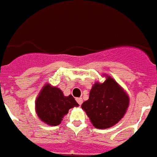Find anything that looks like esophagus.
Masks as SVG:
<instances>
[{"instance_id":"1","label":"esophagus","mask_w":157,"mask_h":157,"mask_svg":"<svg viewBox=\"0 0 157 157\" xmlns=\"http://www.w3.org/2000/svg\"><path fill=\"white\" fill-rule=\"evenodd\" d=\"M76 100H77V102H78V105H82V98H77V99H76Z\"/></svg>"}]
</instances>
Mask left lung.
<instances>
[{
  "mask_svg": "<svg viewBox=\"0 0 157 157\" xmlns=\"http://www.w3.org/2000/svg\"><path fill=\"white\" fill-rule=\"evenodd\" d=\"M104 75L105 82H95L89 99L81 106L92 125L101 130L116 125L126 114L130 104L126 91L111 76Z\"/></svg>",
  "mask_w": 157,
  "mask_h": 157,
  "instance_id": "obj_1",
  "label": "left lung"
}]
</instances>
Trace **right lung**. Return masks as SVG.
Segmentation results:
<instances>
[{
  "instance_id": "right-lung-1",
  "label": "right lung",
  "mask_w": 157,
  "mask_h": 157,
  "mask_svg": "<svg viewBox=\"0 0 157 157\" xmlns=\"http://www.w3.org/2000/svg\"><path fill=\"white\" fill-rule=\"evenodd\" d=\"M78 106V104L71 95L64 96L61 89L49 83L42 87L35 103L37 116L48 126L59 125L69 109Z\"/></svg>"
}]
</instances>
